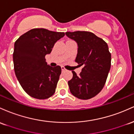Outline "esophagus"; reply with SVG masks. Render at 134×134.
I'll return each mask as SVG.
<instances>
[{"label": "esophagus", "mask_w": 134, "mask_h": 134, "mask_svg": "<svg viewBox=\"0 0 134 134\" xmlns=\"http://www.w3.org/2000/svg\"><path fill=\"white\" fill-rule=\"evenodd\" d=\"M61 70H62V71H65L66 69L64 68V66H61Z\"/></svg>", "instance_id": "obj_1"}]
</instances>
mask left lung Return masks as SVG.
I'll use <instances>...</instances> for the list:
<instances>
[{
  "label": "left lung",
  "mask_w": 134,
  "mask_h": 134,
  "mask_svg": "<svg viewBox=\"0 0 134 134\" xmlns=\"http://www.w3.org/2000/svg\"><path fill=\"white\" fill-rule=\"evenodd\" d=\"M66 35L77 43L75 62L83 66L79 75L74 71L68 81L70 92L80 99H89L103 89L111 68V55L108 44L89 31L66 32Z\"/></svg>",
  "instance_id": "8db88e82"
}]
</instances>
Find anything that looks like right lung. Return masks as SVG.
Returning <instances> with one entry per match:
<instances>
[{"label": "right lung", "instance_id": "obj_1", "mask_svg": "<svg viewBox=\"0 0 134 134\" xmlns=\"http://www.w3.org/2000/svg\"><path fill=\"white\" fill-rule=\"evenodd\" d=\"M64 36V32L35 28L22 35L15 42V74L21 86L31 97L46 99L54 94L61 68L48 65L45 56Z\"/></svg>", "mask_w": 134, "mask_h": 134}]
</instances>
